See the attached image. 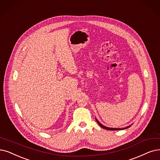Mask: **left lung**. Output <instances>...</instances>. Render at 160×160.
Masks as SVG:
<instances>
[{
	"label": "left lung",
	"mask_w": 160,
	"mask_h": 160,
	"mask_svg": "<svg viewBox=\"0 0 160 160\" xmlns=\"http://www.w3.org/2000/svg\"><path fill=\"white\" fill-rule=\"evenodd\" d=\"M96 120H97V123H98V124L102 127V128H103V129H106V130H110V131H118V130H122V129H127V128H129V127H130V126H129V127H125V128H122V129H119V128H110V127H105V126H104L103 125H102L99 121L96 119Z\"/></svg>",
	"instance_id": "obj_1"
}]
</instances>
